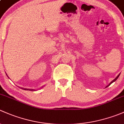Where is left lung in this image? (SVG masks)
Here are the masks:
<instances>
[{"mask_svg": "<svg viewBox=\"0 0 124 124\" xmlns=\"http://www.w3.org/2000/svg\"><path fill=\"white\" fill-rule=\"evenodd\" d=\"M119 75H120V73L119 74V75H118V76H116V78H115V79H113V81H112V82H110V84H109V85H108V86H106V87H108V86H109L110 85H111V84H112V83H113V82H115L116 81V79H118V78H119Z\"/></svg>", "mask_w": 124, "mask_h": 124, "instance_id": "obj_1", "label": "left lung"}]
</instances>
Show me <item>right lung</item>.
<instances>
[{
	"label": "right lung",
	"instance_id": "add662e5",
	"mask_svg": "<svg viewBox=\"0 0 124 124\" xmlns=\"http://www.w3.org/2000/svg\"><path fill=\"white\" fill-rule=\"evenodd\" d=\"M7 76H8V75H7ZM9 78V77H8ZM43 86H42V87L41 88H43ZM21 89H23V90H29V91H36V90H33V89H29V88H22V87H21Z\"/></svg>",
	"mask_w": 124,
	"mask_h": 124
}]
</instances>
